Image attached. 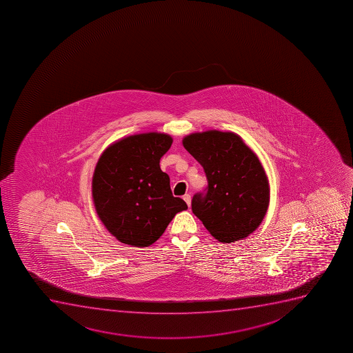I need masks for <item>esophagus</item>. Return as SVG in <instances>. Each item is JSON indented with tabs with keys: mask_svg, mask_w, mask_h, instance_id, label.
Segmentation results:
<instances>
[{
	"mask_svg": "<svg viewBox=\"0 0 353 353\" xmlns=\"http://www.w3.org/2000/svg\"><path fill=\"white\" fill-rule=\"evenodd\" d=\"M183 199L188 203V206H191V196L190 194H185V196H183Z\"/></svg>",
	"mask_w": 353,
	"mask_h": 353,
	"instance_id": "obj_1",
	"label": "esophagus"
}]
</instances>
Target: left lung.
Returning a JSON list of instances; mask_svg holds the SVG:
<instances>
[{
    "instance_id": "8db88e82",
    "label": "left lung",
    "mask_w": 353,
    "mask_h": 353,
    "mask_svg": "<svg viewBox=\"0 0 353 353\" xmlns=\"http://www.w3.org/2000/svg\"><path fill=\"white\" fill-rule=\"evenodd\" d=\"M183 146L203 165L208 185L196 193L192 212L221 243L256 230L269 205V183L258 157L234 132L191 133Z\"/></svg>"
}]
</instances>
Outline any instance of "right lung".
Listing matches in <instances>:
<instances>
[{
	"instance_id": "right-lung-1",
	"label": "right lung",
	"mask_w": 353,
	"mask_h": 353,
	"mask_svg": "<svg viewBox=\"0 0 353 353\" xmlns=\"http://www.w3.org/2000/svg\"><path fill=\"white\" fill-rule=\"evenodd\" d=\"M172 143L165 133L126 137L105 148L95 165L92 196L99 219L123 244L146 248L176 214L188 210L172 196L160 160Z\"/></svg>"
}]
</instances>
